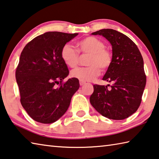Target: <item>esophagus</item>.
<instances>
[{"label":"esophagus","mask_w":159,"mask_h":159,"mask_svg":"<svg viewBox=\"0 0 159 159\" xmlns=\"http://www.w3.org/2000/svg\"><path fill=\"white\" fill-rule=\"evenodd\" d=\"M79 83H80V86H83V85H84L86 83L84 82V81H80V80Z\"/></svg>","instance_id":"esophagus-1"}]
</instances>
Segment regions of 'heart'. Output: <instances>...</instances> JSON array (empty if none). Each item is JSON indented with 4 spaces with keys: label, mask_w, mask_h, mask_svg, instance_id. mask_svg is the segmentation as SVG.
<instances>
[{
    "label": "heart",
    "mask_w": 159,
    "mask_h": 159,
    "mask_svg": "<svg viewBox=\"0 0 159 159\" xmlns=\"http://www.w3.org/2000/svg\"><path fill=\"white\" fill-rule=\"evenodd\" d=\"M78 51L70 44L63 46L60 56L63 62L69 67L74 68L79 61V53L88 55L86 64L88 66L79 67L71 71V76L80 81H90L99 76L100 69L106 71L112 62V53L105 48L102 40L95 37H87L77 42Z\"/></svg>",
    "instance_id": "heart-1"
}]
</instances>
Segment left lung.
Wrapping results in <instances>:
<instances>
[{
    "label": "left lung",
    "instance_id": "left-lung-1",
    "mask_svg": "<svg viewBox=\"0 0 159 159\" xmlns=\"http://www.w3.org/2000/svg\"><path fill=\"white\" fill-rule=\"evenodd\" d=\"M92 34L102 35L112 46V65L103 77L112 85H94L89 102L103 116L126 119L139 108L146 85L142 55L131 39L117 30L102 29Z\"/></svg>",
    "mask_w": 159,
    "mask_h": 159
}]
</instances>
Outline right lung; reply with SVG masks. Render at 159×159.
Returning <instances> with one entry per match:
<instances>
[{
	"mask_svg": "<svg viewBox=\"0 0 159 159\" xmlns=\"http://www.w3.org/2000/svg\"><path fill=\"white\" fill-rule=\"evenodd\" d=\"M78 34L47 32L31 40L21 52L16 70L20 101L36 122L51 124L60 119L79 88V80L74 78L62 83L70 71L60 56L63 46Z\"/></svg>",
	"mask_w": 159,
	"mask_h": 159,
	"instance_id": "add662e5",
	"label": "right lung"
}]
</instances>
